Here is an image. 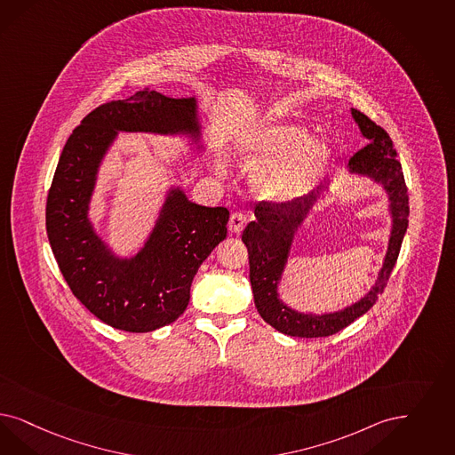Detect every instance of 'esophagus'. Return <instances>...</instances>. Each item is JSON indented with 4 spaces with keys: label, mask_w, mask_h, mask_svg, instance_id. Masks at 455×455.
Masks as SVG:
<instances>
[{
    "label": "esophagus",
    "mask_w": 455,
    "mask_h": 455,
    "mask_svg": "<svg viewBox=\"0 0 455 455\" xmlns=\"http://www.w3.org/2000/svg\"><path fill=\"white\" fill-rule=\"evenodd\" d=\"M245 223H247V217L243 213H232L230 221H228V228L232 234H240L243 230Z\"/></svg>",
    "instance_id": "obj_1"
}]
</instances>
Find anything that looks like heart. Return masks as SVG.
Here are the masks:
<instances>
[{"label":"heart","instance_id":"obj_1","mask_svg":"<svg viewBox=\"0 0 455 455\" xmlns=\"http://www.w3.org/2000/svg\"><path fill=\"white\" fill-rule=\"evenodd\" d=\"M232 151L247 164H257L251 188L272 204L296 202L323 180L332 151L313 131L296 119L267 114L243 127Z\"/></svg>","mask_w":455,"mask_h":455}]
</instances>
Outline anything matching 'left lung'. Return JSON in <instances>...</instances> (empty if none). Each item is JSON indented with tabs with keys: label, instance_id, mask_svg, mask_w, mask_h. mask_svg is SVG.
I'll list each match as a JSON object with an SVG mask.
<instances>
[{
	"label": "left lung",
	"instance_id": "1",
	"mask_svg": "<svg viewBox=\"0 0 455 455\" xmlns=\"http://www.w3.org/2000/svg\"><path fill=\"white\" fill-rule=\"evenodd\" d=\"M351 116L368 144L349 159L346 172L351 176L368 178L375 185H379L388 198V217L392 225L383 266L373 285L356 302L338 311L300 313L281 298V283L299 230L311 215L315 204L326 198L331 181L319 185L296 202L257 204L255 220L245 227L242 235L249 251L253 300L267 324L287 336H330L368 313L388 283L403 236L407 234L410 212L407 185L402 164L396 159L393 141L383 127L376 125L360 110L351 109Z\"/></svg>",
	"mask_w": 455,
	"mask_h": 455
}]
</instances>
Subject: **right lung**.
I'll use <instances>...</instances> for the list:
<instances>
[{
    "mask_svg": "<svg viewBox=\"0 0 455 455\" xmlns=\"http://www.w3.org/2000/svg\"><path fill=\"white\" fill-rule=\"evenodd\" d=\"M119 132L180 136L204 153L198 99L149 87L110 100L82 119L63 146L48 191L47 234L74 296L116 330L148 332L185 313L189 287L204 259L227 236L228 210L189 202L172 185L141 247L121 255L91 217L99 172Z\"/></svg>",
    "mask_w": 455,
    "mask_h": 455,
    "instance_id": "right-lung-1",
    "label": "right lung"
}]
</instances>
